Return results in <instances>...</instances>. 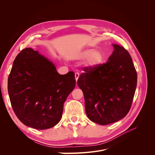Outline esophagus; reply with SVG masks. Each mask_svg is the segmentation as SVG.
I'll list each match as a JSON object with an SVG mask.
<instances>
[{"mask_svg": "<svg viewBox=\"0 0 155 155\" xmlns=\"http://www.w3.org/2000/svg\"><path fill=\"white\" fill-rule=\"evenodd\" d=\"M79 76H80V74H79V73H78V72H77V73H75V77L76 81H77V80H78V78Z\"/></svg>", "mask_w": 155, "mask_h": 155, "instance_id": "34e87169", "label": "esophagus"}]
</instances>
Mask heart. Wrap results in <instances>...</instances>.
Returning a JSON list of instances; mask_svg holds the SVG:
<instances>
[{"label":"heart","mask_w":155,"mask_h":155,"mask_svg":"<svg viewBox=\"0 0 155 155\" xmlns=\"http://www.w3.org/2000/svg\"><path fill=\"white\" fill-rule=\"evenodd\" d=\"M79 59H86V64L91 68L99 67L104 61V55L100 50L87 49L79 54Z\"/></svg>","instance_id":"b5f03b06"}]
</instances>
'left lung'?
Masks as SVG:
<instances>
[{
  "mask_svg": "<svg viewBox=\"0 0 155 155\" xmlns=\"http://www.w3.org/2000/svg\"><path fill=\"white\" fill-rule=\"evenodd\" d=\"M108 61L99 67H86L77 84L82 91L87 116L101 125L116 123L131 109L137 85V73L126 49L112 45Z\"/></svg>",
  "mask_w": 155,
  "mask_h": 155,
  "instance_id": "left-lung-1",
  "label": "left lung"
}]
</instances>
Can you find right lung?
I'll return each instance as SVG.
<instances>
[{"mask_svg": "<svg viewBox=\"0 0 155 155\" xmlns=\"http://www.w3.org/2000/svg\"><path fill=\"white\" fill-rule=\"evenodd\" d=\"M75 84L74 72L59 74L52 62L27 48L14 61L7 87L12 107L19 120L42 130L59 123L63 104Z\"/></svg>", "mask_w": 155, "mask_h": 155, "instance_id": "1", "label": "right lung"}]
</instances>
